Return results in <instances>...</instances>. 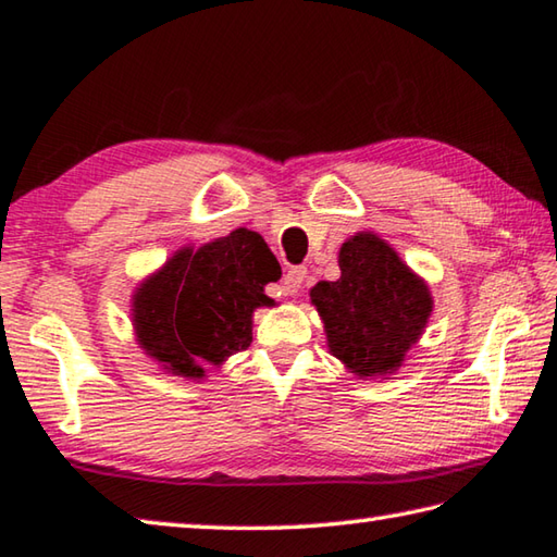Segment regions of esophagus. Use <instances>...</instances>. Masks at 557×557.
Segmentation results:
<instances>
[{
    "instance_id": "esophagus-1",
    "label": "esophagus",
    "mask_w": 557,
    "mask_h": 557,
    "mask_svg": "<svg viewBox=\"0 0 557 557\" xmlns=\"http://www.w3.org/2000/svg\"><path fill=\"white\" fill-rule=\"evenodd\" d=\"M307 280V270L305 268H289L285 272V277H282V289H285V295H297L305 285Z\"/></svg>"
}]
</instances>
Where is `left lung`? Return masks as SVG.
I'll use <instances>...</instances> for the list:
<instances>
[{
  "label": "left lung",
  "mask_w": 557,
  "mask_h": 557,
  "mask_svg": "<svg viewBox=\"0 0 557 557\" xmlns=\"http://www.w3.org/2000/svg\"><path fill=\"white\" fill-rule=\"evenodd\" d=\"M338 268L342 277L317 282L309 292L324 319L329 348L356 375L395 371L432 312L425 282L373 233L346 240Z\"/></svg>",
  "instance_id": "obj_1"
}]
</instances>
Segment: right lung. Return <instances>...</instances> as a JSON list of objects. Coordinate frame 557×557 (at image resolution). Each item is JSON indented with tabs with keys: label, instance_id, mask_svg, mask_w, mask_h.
<instances>
[{
	"label": "right lung",
	"instance_id": "add662e5",
	"mask_svg": "<svg viewBox=\"0 0 557 557\" xmlns=\"http://www.w3.org/2000/svg\"><path fill=\"white\" fill-rule=\"evenodd\" d=\"M280 262L256 231L238 228L203 248H184L135 295V329L145 351L169 371L201 379L252 342V312L272 305L268 282Z\"/></svg>",
	"mask_w": 557,
	"mask_h": 557
}]
</instances>
